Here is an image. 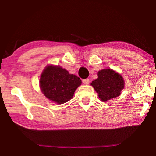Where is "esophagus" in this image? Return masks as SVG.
<instances>
[{
    "label": "esophagus",
    "mask_w": 156,
    "mask_h": 156,
    "mask_svg": "<svg viewBox=\"0 0 156 156\" xmlns=\"http://www.w3.org/2000/svg\"><path fill=\"white\" fill-rule=\"evenodd\" d=\"M89 82H90V80H89V79H88V78L84 79V80H83V83L84 84H88L89 83Z\"/></svg>",
    "instance_id": "esophagus-1"
}]
</instances>
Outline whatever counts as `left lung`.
I'll return each mask as SVG.
<instances>
[{"label": "left lung", "instance_id": "1", "mask_svg": "<svg viewBox=\"0 0 156 156\" xmlns=\"http://www.w3.org/2000/svg\"><path fill=\"white\" fill-rule=\"evenodd\" d=\"M98 78L92 81L91 85L98 94L100 100L107 102L120 96L125 87L122 76L111 69H102L98 72Z\"/></svg>", "mask_w": 156, "mask_h": 156}]
</instances>
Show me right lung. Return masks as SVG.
Instances as JSON below:
<instances>
[{
  "label": "right lung",
  "mask_w": 156,
  "mask_h": 156,
  "mask_svg": "<svg viewBox=\"0 0 156 156\" xmlns=\"http://www.w3.org/2000/svg\"><path fill=\"white\" fill-rule=\"evenodd\" d=\"M82 81L73 74H69L60 66L47 65L41 73L40 87L49 100L63 104L72 98Z\"/></svg>",
  "instance_id": "1"
}]
</instances>
